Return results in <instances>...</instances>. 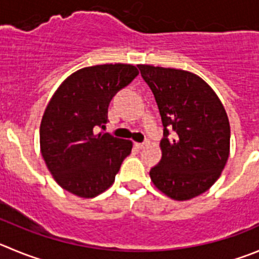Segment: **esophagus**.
Wrapping results in <instances>:
<instances>
[{
  "instance_id": "esophagus-1",
  "label": "esophagus",
  "mask_w": 259,
  "mask_h": 259,
  "mask_svg": "<svg viewBox=\"0 0 259 259\" xmlns=\"http://www.w3.org/2000/svg\"><path fill=\"white\" fill-rule=\"evenodd\" d=\"M150 142L149 141H145V142H139V144H136V146L139 147V149H145L146 146H149Z\"/></svg>"
}]
</instances>
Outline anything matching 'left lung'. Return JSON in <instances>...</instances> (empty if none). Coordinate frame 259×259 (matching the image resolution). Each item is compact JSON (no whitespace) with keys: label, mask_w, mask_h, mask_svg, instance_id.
<instances>
[{"label":"left lung","mask_w":259,"mask_h":259,"mask_svg":"<svg viewBox=\"0 0 259 259\" xmlns=\"http://www.w3.org/2000/svg\"><path fill=\"white\" fill-rule=\"evenodd\" d=\"M139 68L164 125L161 160L150 170L152 183L177 201L199 196L218 181L228 161L230 124L224 105L194 73L149 65Z\"/></svg>","instance_id":"8db88e82"}]
</instances>
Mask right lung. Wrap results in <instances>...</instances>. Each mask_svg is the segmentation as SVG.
<instances>
[{
    "label": "right lung",
    "mask_w": 259,
    "mask_h": 259,
    "mask_svg": "<svg viewBox=\"0 0 259 259\" xmlns=\"http://www.w3.org/2000/svg\"><path fill=\"white\" fill-rule=\"evenodd\" d=\"M139 70L132 65H99L68 76L52 97L40 123V151L63 189L91 198L109 188L132 142L98 132L108 107Z\"/></svg>",
    "instance_id": "obj_1"
}]
</instances>
